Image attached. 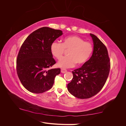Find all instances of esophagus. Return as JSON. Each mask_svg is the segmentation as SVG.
<instances>
[{
	"label": "esophagus",
	"mask_w": 126,
	"mask_h": 126,
	"mask_svg": "<svg viewBox=\"0 0 126 126\" xmlns=\"http://www.w3.org/2000/svg\"><path fill=\"white\" fill-rule=\"evenodd\" d=\"M67 72V70L66 69H61V72H62V73H65V72Z\"/></svg>",
	"instance_id": "esophagus-1"
}]
</instances>
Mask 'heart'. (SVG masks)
<instances>
[{
	"label": "heart",
	"instance_id": "obj_1",
	"mask_svg": "<svg viewBox=\"0 0 126 126\" xmlns=\"http://www.w3.org/2000/svg\"><path fill=\"white\" fill-rule=\"evenodd\" d=\"M65 49H69V56L64 57L57 63V66L63 68L74 67L85 64L89 60L93 52V46L89 42L77 36H69L64 38L63 43L52 42L50 45L51 54L55 58L60 59Z\"/></svg>",
	"mask_w": 126,
	"mask_h": 126
}]
</instances>
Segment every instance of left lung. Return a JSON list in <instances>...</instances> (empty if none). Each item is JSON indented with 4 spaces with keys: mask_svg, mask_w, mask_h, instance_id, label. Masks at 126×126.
Masks as SVG:
<instances>
[{
    "mask_svg": "<svg viewBox=\"0 0 126 126\" xmlns=\"http://www.w3.org/2000/svg\"><path fill=\"white\" fill-rule=\"evenodd\" d=\"M94 44L93 55L87 62L72 71L73 78L67 85L69 92L75 97L87 99L101 90L108 78L110 63L105 45L94 34L90 33Z\"/></svg>",
    "mask_w": 126,
    "mask_h": 126,
    "instance_id": "8db88e82",
    "label": "left lung"
}]
</instances>
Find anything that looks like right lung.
Masks as SVG:
<instances>
[{
	"label": "right lung",
	"instance_id": "obj_1",
	"mask_svg": "<svg viewBox=\"0 0 126 126\" xmlns=\"http://www.w3.org/2000/svg\"><path fill=\"white\" fill-rule=\"evenodd\" d=\"M63 34L62 30L44 27L30 33L22 44L17 56V72L30 92L40 94L50 89L60 73V68H49L56 63L50 47Z\"/></svg>",
	"mask_w": 126,
	"mask_h": 126
}]
</instances>
